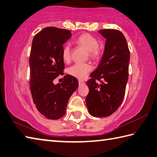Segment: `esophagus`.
<instances>
[{
  "label": "esophagus",
  "instance_id": "esophagus-1",
  "mask_svg": "<svg viewBox=\"0 0 157 157\" xmlns=\"http://www.w3.org/2000/svg\"><path fill=\"white\" fill-rule=\"evenodd\" d=\"M78 83H79V85H84L85 84V82L84 81L80 80V79H79V80H78Z\"/></svg>",
  "mask_w": 157,
  "mask_h": 157
}]
</instances>
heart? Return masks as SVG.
I'll return each mask as SVG.
<instances>
[{
    "instance_id": "heart-1",
    "label": "heart",
    "mask_w": 157,
    "mask_h": 157,
    "mask_svg": "<svg viewBox=\"0 0 157 157\" xmlns=\"http://www.w3.org/2000/svg\"><path fill=\"white\" fill-rule=\"evenodd\" d=\"M76 44L79 47L84 48L88 52L89 58L91 59L97 60L101 58L103 54V50L99 45V40L95 36L88 33H83L78 36L75 40ZM71 48L69 45L64 46L62 56L64 62L68 63L71 59ZM92 70V66L90 64H79L76 63L70 67L68 72L70 75L77 78L83 79Z\"/></svg>"
}]
</instances>
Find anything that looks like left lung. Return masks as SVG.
Segmentation results:
<instances>
[{
	"mask_svg": "<svg viewBox=\"0 0 157 157\" xmlns=\"http://www.w3.org/2000/svg\"><path fill=\"white\" fill-rule=\"evenodd\" d=\"M99 32L106 39L105 50L99 66L86 82L89 93L86 101L90 115L107 117L118 109L124 99L130 52L120 30L102 29Z\"/></svg>",
	"mask_w": 157,
	"mask_h": 157,
	"instance_id": "1",
	"label": "left lung"
}]
</instances>
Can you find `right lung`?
I'll use <instances>...</instances> for the list:
<instances>
[{
    "label": "right lung",
    "instance_id": "obj_1",
    "mask_svg": "<svg viewBox=\"0 0 157 157\" xmlns=\"http://www.w3.org/2000/svg\"><path fill=\"white\" fill-rule=\"evenodd\" d=\"M71 33L69 30L46 27L36 34L30 50L29 81L34 104L48 119L57 120L65 114L68 101L78 87V81L70 75L64 76L61 84H54L64 74L63 45Z\"/></svg>",
    "mask_w": 157,
    "mask_h": 157
}]
</instances>
